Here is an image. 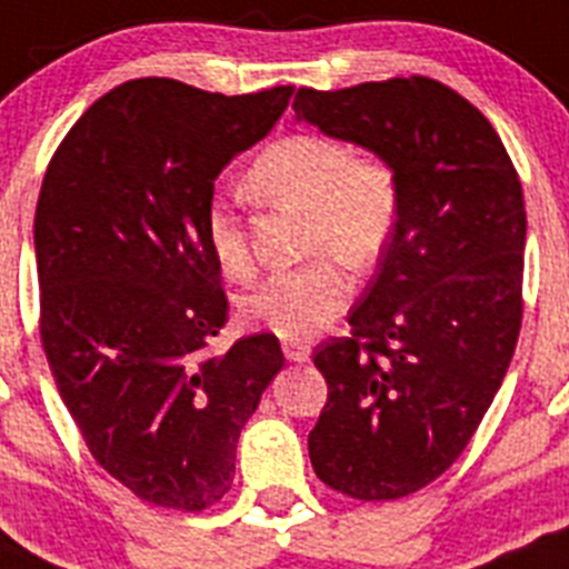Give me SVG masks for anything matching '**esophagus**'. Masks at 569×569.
I'll return each instance as SVG.
<instances>
[{"label": "esophagus", "mask_w": 569, "mask_h": 569, "mask_svg": "<svg viewBox=\"0 0 569 569\" xmlns=\"http://www.w3.org/2000/svg\"><path fill=\"white\" fill-rule=\"evenodd\" d=\"M283 355H286V360H291V362H306L311 357V348L306 346V342L286 340L283 342Z\"/></svg>", "instance_id": "esophagus-1"}]
</instances>
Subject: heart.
<instances>
[{"mask_svg": "<svg viewBox=\"0 0 569 569\" xmlns=\"http://www.w3.org/2000/svg\"><path fill=\"white\" fill-rule=\"evenodd\" d=\"M243 183L258 201L306 212V252H329L269 274L243 300L249 326L283 340H309L346 309L351 297V280L331 254L351 269H366L391 243L402 203L397 172L380 156H355L340 138L295 132L266 147ZM203 238L227 278L252 274V249L232 201L214 198L209 203Z\"/></svg>", "mask_w": 569, "mask_h": 569, "instance_id": "b5f03b06", "label": "heart"}]
</instances>
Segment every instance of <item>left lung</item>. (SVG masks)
Here are the masks:
<instances>
[{
    "label": "left lung",
    "instance_id": "obj_1",
    "mask_svg": "<svg viewBox=\"0 0 569 569\" xmlns=\"http://www.w3.org/2000/svg\"><path fill=\"white\" fill-rule=\"evenodd\" d=\"M291 107L399 178L397 229L348 315L351 337L315 348L329 399L309 457L351 499H402L457 462L508 373L521 329V183L490 121L428 76L300 87Z\"/></svg>",
    "mask_w": 569,
    "mask_h": 569
}]
</instances>
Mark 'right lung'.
<instances>
[{
	"label": "right lung",
	"instance_id": "obj_1",
	"mask_svg": "<svg viewBox=\"0 0 569 569\" xmlns=\"http://www.w3.org/2000/svg\"><path fill=\"white\" fill-rule=\"evenodd\" d=\"M291 93L124 81L44 172L33 223L44 355L96 462L156 508L196 513L227 493L240 428L286 362L274 335L207 355L229 303L203 214L214 178Z\"/></svg>",
	"mask_w": 569,
	"mask_h": 569
}]
</instances>
